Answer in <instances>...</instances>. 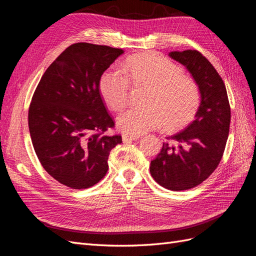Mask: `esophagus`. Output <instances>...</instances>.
<instances>
[{
	"label": "esophagus",
	"mask_w": 256,
	"mask_h": 256,
	"mask_svg": "<svg viewBox=\"0 0 256 256\" xmlns=\"http://www.w3.org/2000/svg\"><path fill=\"white\" fill-rule=\"evenodd\" d=\"M138 138L140 136H134V134H122V142L127 143V142H131V141H136Z\"/></svg>",
	"instance_id": "34e87169"
}]
</instances>
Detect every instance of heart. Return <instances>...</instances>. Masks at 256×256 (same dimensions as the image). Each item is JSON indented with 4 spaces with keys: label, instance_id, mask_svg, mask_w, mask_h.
Here are the masks:
<instances>
[{
    "label": "heart",
    "instance_id": "heart-1",
    "mask_svg": "<svg viewBox=\"0 0 256 256\" xmlns=\"http://www.w3.org/2000/svg\"><path fill=\"white\" fill-rule=\"evenodd\" d=\"M122 69L124 74L108 69L100 78V92L113 111L128 106L130 84L147 88L145 108H134L118 118L124 132L141 134L164 125L176 130L194 118L202 100L200 86L174 62L156 53H142L128 58Z\"/></svg>",
    "mask_w": 256,
    "mask_h": 256
}]
</instances>
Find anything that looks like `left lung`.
Segmentation results:
<instances>
[{
  "label": "left lung",
  "instance_id": "left-lung-1",
  "mask_svg": "<svg viewBox=\"0 0 256 256\" xmlns=\"http://www.w3.org/2000/svg\"><path fill=\"white\" fill-rule=\"evenodd\" d=\"M168 56L187 67L198 84L202 100L194 120L166 138L150 170L164 188L182 191L202 184L219 166L228 136L230 106L226 84L202 53L184 50Z\"/></svg>",
  "mask_w": 256,
  "mask_h": 256
}]
</instances>
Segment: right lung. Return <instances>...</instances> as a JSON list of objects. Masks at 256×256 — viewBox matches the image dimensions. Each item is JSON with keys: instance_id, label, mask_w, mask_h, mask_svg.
<instances>
[{"instance_id": "right-lung-1", "label": "right lung", "mask_w": 256, "mask_h": 256, "mask_svg": "<svg viewBox=\"0 0 256 256\" xmlns=\"http://www.w3.org/2000/svg\"><path fill=\"white\" fill-rule=\"evenodd\" d=\"M124 53L109 46L76 42L48 67L28 108V129L47 173L72 189H86L108 172L112 148L122 136L100 95L104 70Z\"/></svg>"}]
</instances>
